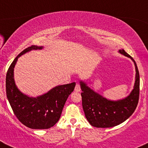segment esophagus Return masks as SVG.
<instances>
[{
  "mask_svg": "<svg viewBox=\"0 0 148 148\" xmlns=\"http://www.w3.org/2000/svg\"><path fill=\"white\" fill-rule=\"evenodd\" d=\"M80 90H81V87H80V85L79 84H77L75 86V91H76V92H80Z\"/></svg>",
  "mask_w": 148,
  "mask_h": 148,
  "instance_id": "1",
  "label": "esophagus"
}]
</instances>
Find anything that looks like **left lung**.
<instances>
[{"label":"left lung","mask_w":148,"mask_h":148,"mask_svg":"<svg viewBox=\"0 0 148 148\" xmlns=\"http://www.w3.org/2000/svg\"><path fill=\"white\" fill-rule=\"evenodd\" d=\"M119 52L130 58L135 66L134 88L127 97L117 101H112L95 92L84 82L80 81L79 82L82 90L81 95L85 116L90 124L94 127H110L119 125L132 115L137 106L140 85L137 66L134 59L123 49L119 50Z\"/></svg>","instance_id":"obj_1"}]
</instances>
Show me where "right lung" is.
Segmentation results:
<instances>
[{"instance_id":"obj_1","label":"right lung","mask_w":148,"mask_h":148,"mask_svg":"<svg viewBox=\"0 0 148 148\" xmlns=\"http://www.w3.org/2000/svg\"><path fill=\"white\" fill-rule=\"evenodd\" d=\"M42 48L32 45L23 50L11 64L6 75L7 97L13 112L23 124L32 129L53 126L60 119L65 102L75 86V82L57 86L37 97H30L18 90L14 78L18 58L30 51Z\"/></svg>"}]
</instances>
